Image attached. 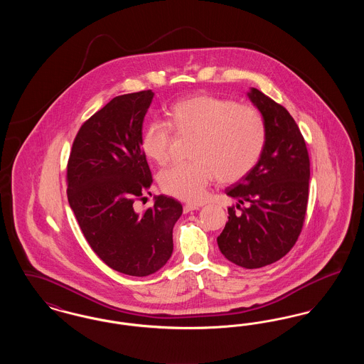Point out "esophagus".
Returning a JSON list of instances; mask_svg holds the SVG:
<instances>
[{
  "mask_svg": "<svg viewBox=\"0 0 364 364\" xmlns=\"http://www.w3.org/2000/svg\"><path fill=\"white\" fill-rule=\"evenodd\" d=\"M200 206L199 205H192V203H187V205H184V213H190V211H193V210H199Z\"/></svg>",
  "mask_w": 364,
  "mask_h": 364,
  "instance_id": "obj_1",
  "label": "esophagus"
}]
</instances>
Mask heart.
Returning a JSON list of instances; mask_svg holds the SVG:
<instances>
[{
  "instance_id": "1",
  "label": "heart",
  "mask_w": 364,
  "mask_h": 364,
  "mask_svg": "<svg viewBox=\"0 0 364 364\" xmlns=\"http://www.w3.org/2000/svg\"><path fill=\"white\" fill-rule=\"evenodd\" d=\"M172 130L180 138H193L192 161L162 171L159 186L187 202L203 200L215 177L221 183L244 178L258 164L266 141V125L257 107L206 94L180 100L168 109V124L153 122L144 128L140 147L156 165L171 158Z\"/></svg>"
}]
</instances>
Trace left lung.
Segmentation results:
<instances>
[{
  "mask_svg": "<svg viewBox=\"0 0 364 364\" xmlns=\"http://www.w3.org/2000/svg\"><path fill=\"white\" fill-rule=\"evenodd\" d=\"M266 125V141L255 168L225 192L237 199L217 237L226 259L259 269L285 257L303 229L309 202L310 156L294 117L257 88L248 92Z\"/></svg>",
  "mask_w": 364,
  "mask_h": 364,
  "instance_id": "1",
  "label": "left lung"
}]
</instances>
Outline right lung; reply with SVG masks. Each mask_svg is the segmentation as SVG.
<instances>
[{
    "label": "right lung",
    "mask_w": 364,
    "mask_h": 364,
    "mask_svg": "<svg viewBox=\"0 0 364 364\" xmlns=\"http://www.w3.org/2000/svg\"><path fill=\"white\" fill-rule=\"evenodd\" d=\"M154 92L113 98L83 122L67 165L68 202L98 258L122 274L146 277L173 252V226L183 206L159 195L135 211L153 183L140 147L143 120Z\"/></svg>",
    "instance_id": "add662e5"
}]
</instances>
